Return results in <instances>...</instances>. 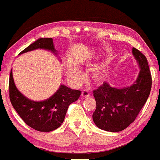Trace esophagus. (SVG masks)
<instances>
[{
  "instance_id": "1",
  "label": "esophagus",
  "mask_w": 160,
  "mask_h": 160,
  "mask_svg": "<svg viewBox=\"0 0 160 160\" xmlns=\"http://www.w3.org/2000/svg\"><path fill=\"white\" fill-rule=\"evenodd\" d=\"M90 96L88 91H87V90H84L82 92V98H88Z\"/></svg>"
}]
</instances>
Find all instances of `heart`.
Wrapping results in <instances>:
<instances>
[{"instance_id": "heart-1", "label": "heart", "mask_w": 160, "mask_h": 160, "mask_svg": "<svg viewBox=\"0 0 160 160\" xmlns=\"http://www.w3.org/2000/svg\"><path fill=\"white\" fill-rule=\"evenodd\" d=\"M106 76H107V73H106L105 71L103 70V69H98V70L94 72L92 78L94 82L100 84L104 80ZM68 77L73 84L76 85V84H78L82 81V75L79 69L75 67H72L68 72Z\"/></svg>"}]
</instances>
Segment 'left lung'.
I'll return each mask as SVG.
<instances>
[{"mask_svg":"<svg viewBox=\"0 0 160 160\" xmlns=\"http://www.w3.org/2000/svg\"><path fill=\"white\" fill-rule=\"evenodd\" d=\"M141 71L137 80L129 87L112 88L103 82L93 91L96 109L93 120L98 128L107 132H121L135 120L150 95L152 78L146 57L132 48Z\"/></svg>","mask_w":160,"mask_h":160,"instance_id":"obj_1","label":"left lung"}]
</instances>
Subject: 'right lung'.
Listing matches in <instances>:
<instances>
[{
	"label": "right lung",
	"instance_id": "1",
	"mask_svg": "<svg viewBox=\"0 0 160 160\" xmlns=\"http://www.w3.org/2000/svg\"><path fill=\"white\" fill-rule=\"evenodd\" d=\"M36 49H44L57 54L51 38H41L27 47L19 55ZM9 94L12 107L26 125L38 132H48L62 125L72 103L76 101L81 91L61 85L51 98L43 101H34L26 98L16 87L12 70L9 80Z\"/></svg>",
	"mask_w": 160,
	"mask_h": 160
}]
</instances>
